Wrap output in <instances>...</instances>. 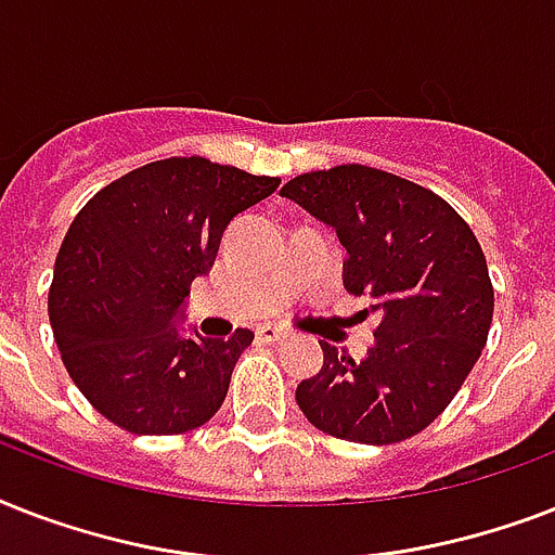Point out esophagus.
<instances>
[{"mask_svg":"<svg viewBox=\"0 0 555 555\" xmlns=\"http://www.w3.org/2000/svg\"><path fill=\"white\" fill-rule=\"evenodd\" d=\"M256 337L261 343H282V339H287V331L276 328V325H261V328H256Z\"/></svg>","mask_w":555,"mask_h":555,"instance_id":"34e87169","label":"esophagus"}]
</instances>
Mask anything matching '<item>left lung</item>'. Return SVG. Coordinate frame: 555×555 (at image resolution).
<instances>
[{"instance_id":"left-lung-1","label":"left lung","mask_w":555,"mask_h":555,"mask_svg":"<svg viewBox=\"0 0 555 555\" xmlns=\"http://www.w3.org/2000/svg\"><path fill=\"white\" fill-rule=\"evenodd\" d=\"M282 195L337 230L346 291L379 313L360 363L322 343L325 363L296 386V403L334 438H412L452 403L487 346L495 296L481 244L440 195L363 164L296 176Z\"/></svg>"}]
</instances>
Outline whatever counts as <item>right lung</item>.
Segmentation results:
<instances>
[{
  "mask_svg": "<svg viewBox=\"0 0 555 555\" xmlns=\"http://www.w3.org/2000/svg\"><path fill=\"white\" fill-rule=\"evenodd\" d=\"M276 186L192 155L132 169L77 212L56 253L48 320L74 386L106 421L181 435L221 409L253 331L186 339L176 320L227 224Z\"/></svg>",
  "mask_w": 555,
  "mask_h": 555,
  "instance_id": "1",
  "label": "right lung"
}]
</instances>
